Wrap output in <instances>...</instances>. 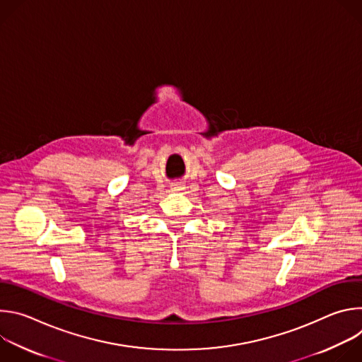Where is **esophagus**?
Returning a JSON list of instances; mask_svg holds the SVG:
<instances>
[{"mask_svg": "<svg viewBox=\"0 0 362 362\" xmlns=\"http://www.w3.org/2000/svg\"><path fill=\"white\" fill-rule=\"evenodd\" d=\"M172 189H173V190H175V192H180V190H182V189H183V187H182V186H173V187H172Z\"/></svg>", "mask_w": 362, "mask_h": 362, "instance_id": "34e87169", "label": "esophagus"}]
</instances>
